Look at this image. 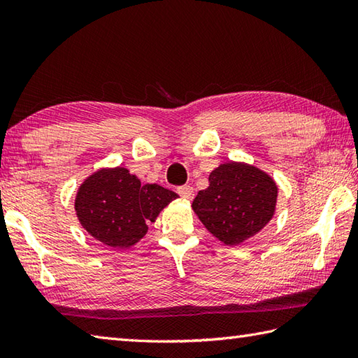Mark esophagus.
I'll return each mask as SVG.
<instances>
[{"label":"esophagus","mask_w":358,"mask_h":358,"mask_svg":"<svg viewBox=\"0 0 358 358\" xmlns=\"http://www.w3.org/2000/svg\"><path fill=\"white\" fill-rule=\"evenodd\" d=\"M177 192H178L180 197L185 199V200H191L194 197V189H192V186H189V185L177 187Z\"/></svg>","instance_id":"esophagus-1"}]
</instances>
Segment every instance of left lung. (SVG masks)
<instances>
[{
    "label": "left lung",
    "instance_id": "1",
    "mask_svg": "<svg viewBox=\"0 0 358 358\" xmlns=\"http://www.w3.org/2000/svg\"><path fill=\"white\" fill-rule=\"evenodd\" d=\"M278 187L253 166L227 163L209 175V186L192 201L203 225L227 245H239L259 233L273 217Z\"/></svg>",
    "mask_w": 358,
    "mask_h": 358
}]
</instances>
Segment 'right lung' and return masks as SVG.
Wrapping results in <instances>:
<instances>
[{"mask_svg":"<svg viewBox=\"0 0 358 358\" xmlns=\"http://www.w3.org/2000/svg\"><path fill=\"white\" fill-rule=\"evenodd\" d=\"M178 195L158 185H141L124 167L91 175L77 192V217L88 233L113 248H127L143 239L147 223L155 222Z\"/></svg>","mask_w":358,"mask_h":358,"instance_id":"add662e5","label":"right lung"}]
</instances>
